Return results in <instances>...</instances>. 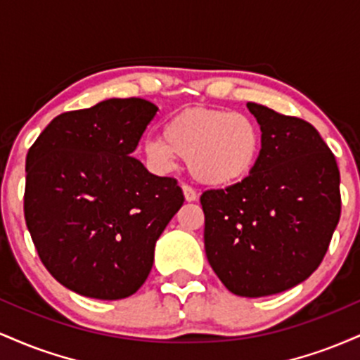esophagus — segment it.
<instances>
[{"instance_id": "1", "label": "esophagus", "mask_w": 360, "mask_h": 360, "mask_svg": "<svg viewBox=\"0 0 360 360\" xmlns=\"http://www.w3.org/2000/svg\"><path fill=\"white\" fill-rule=\"evenodd\" d=\"M183 194H184V200L188 201V203H193V201L198 200V194L194 191L193 188H189V186H183Z\"/></svg>"}]
</instances>
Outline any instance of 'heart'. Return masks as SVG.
Segmentation results:
<instances>
[{
	"instance_id": "1",
	"label": "heart",
	"mask_w": 360,
	"mask_h": 360,
	"mask_svg": "<svg viewBox=\"0 0 360 360\" xmlns=\"http://www.w3.org/2000/svg\"><path fill=\"white\" fill-rule=\"evenodd\" d=\"M264 147L259 123L230 110L188 108L167 120L164 137H147L142 152L160 172L172 171L177 157L188 160L198 183L230 188L254 174Z\"/></svg>"
}]
</instances>
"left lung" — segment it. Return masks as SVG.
Instances as JSON below:
<instances>
[{"instance_id": "left-lung-1", "label": "left lung", "mask_w": 360, "mask_h": 360, "mask_svg": "<svg viewBox=\"0 0 360 360\" xmlns=\"http://www.w3.org/2000/svg\"><path fill=\"white\" fill-rule=\"evenodd\" d=\"M264 135L249 179L201 194L205 250L229 291L278 295L308 279L340 218V172L316 128L247 103Z\"/></svg>"}]
</instances>
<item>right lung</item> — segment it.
Returning a JSON list of instances; mask_svg holds the SVG:
<instances>
[{
  "label": "right lung",
  "mask_w": 360,
  "mask_h": 360,
  "mask_svg": "<svg viewBox=\"0 0 360 360\" xmlns=\"http://www.w3.org/2000/svg\"><path fill=\"white\" fill-rule=\"evenodd\" d=\"M157 110L142 98H111L68 111L28 150V232L47 271L77 295L137 292L157 238L184 203L176 179L150 174L131 157Z\"/></svg>",
  "instance_id": "add662e5"
}]
</instances>
